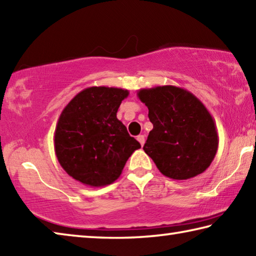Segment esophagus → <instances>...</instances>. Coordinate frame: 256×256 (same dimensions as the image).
Here are the masks:
<instances>
[{
  "mask_svg": "<svg viewBox=\"0 0 256 256\" xmlns=\"http://www.w3.org/2000/svg\"><path fill=\"white\" fill-rule=\"evenodd\" d=\"M136 138H138V141L140 142L141 146L144 144V141H146V140H144V136H142V134H141V136H138Z\"/></svg>",
  "mask_w": 256,
  "mask_h": 256,
  "instance_id": "obj_1",
  "label": "esophagus"
}]
</instances>
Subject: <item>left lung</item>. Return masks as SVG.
<instances>
[{"label": "left lung", "mask_w": 256, "mask_h": 256, "mask_svg": "<svg viewBox=\"0 0 256 256\" xmlns=\"http://www.w3.org/2000/svg\"><path fill=\"white\" fill-rule=\"evenodd\" d=\"M154 128L144 150L166 177L184 180L202 174L218 150V132L209 110L192 92L175 86L140 89Z\"/></svg>", "instance_id": "obj_1"}]
</instances>
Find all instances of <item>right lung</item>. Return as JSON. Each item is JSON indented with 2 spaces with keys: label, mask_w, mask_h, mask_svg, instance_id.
<instances>
[{
  "label": "right lung",
  "mask_w": 256,
  "mask_h": 256,
  "mask_svg": "<svg viewBox=\"0 0 256 256\" xmlns=\"http://www.w3.org/2000/svg\"><path fill=\"white\" fill-rule=\"evenodd\" d=\"M128 92L114 86H89L62 110L54 133L60 166L80 183L102 188L118 178L128 159L141 144L116 118Z\"/></svg>",
  "instance_id": "right-lung-1"
}]
</instances>
